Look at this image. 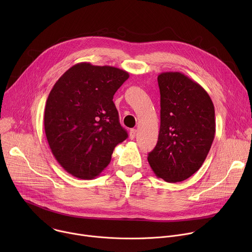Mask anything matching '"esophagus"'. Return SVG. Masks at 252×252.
<instances>
[{"label": "esophagus", "mask_w": 252, "mask_h": 252, "mask_svg": "<svg viewBox=\"0 0 252 252\" xmlns=\"http://www.w3.org/2000/svg\"><path fill=\"white\" fill-rule=\"evenodd\" d=\"M136 129L135 128H132V129H130L129 130V137L131 138V139H133L134 137H135V134H136Z\"/></svg>", "instance_id": "esophagus-1"}]
</instances>
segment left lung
<instances>
[{"instance_id":"1","label":"left lung","mask_w":252,"mask_h":252,"mask_svg":"<svg viewBox=\"0 0 252 252\" xmlns=\"http://www.w3.org/2000/svg\"><path fill=\"white\" fill-rule=\"evenodd\" d=\"M160 126L148 160L166 183H179L196 172L205 160L215 134L214 105L206 91L179 71L158 77Z\"/></svg>"}]
</instances>
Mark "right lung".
<instances>
[{"label": "right lung", "mask_w": 252, "mask_h": 252, "mask_svg": "<svg viewBox=\"0 0 252 252\" xmlns=\"http://www.w3.org/2000/svg\"><path fill=\"white\" fill-rule=\"evenodd\" d=\"M128 78L115 66L80 63L54 85L45 107V132L54 157L71 175H99L127 137L113 98Z\"/></svg>", "instance_id": "right-lung-1"}]
</instances>
